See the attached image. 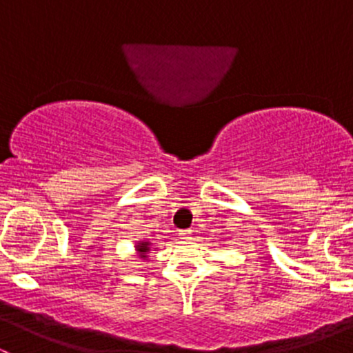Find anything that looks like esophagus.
Masks as SVG:
<instances>
[{
	"label": "esophagus",
	"mask_w": 353,
	"mask_h": 353,
	"mask_svg": "<svg viewBox=\"0 0 353 353\" xmlns=\"http://www.w3.org/2000/svg\"><path fill=\"white\" fill-rule=\"evenodd\" d=\"M191 236H193V234H191V230H179V237L183 241H190Z\"/></svg>",
	"instance_id": "esophagus-1"
}]
</instances>
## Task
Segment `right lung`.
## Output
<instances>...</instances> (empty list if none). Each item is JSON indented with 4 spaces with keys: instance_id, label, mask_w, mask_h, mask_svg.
Segmentation results:
<instances>
[{
    "instance_id": "1",
    "label": "right lung",
    "mask_w": 353,
    "mask_h": 353,
    "mask_svg": "<svg viewBox=\"0 0 353 353\" xmlns=\"http://www.w3.org/2000/svg\"><path fill=\"white\" fill-rule=\"evenodd\" d=\"M150 245H152L150 241H138L137 245H134V249H137L138 256H140L141 259L148 258V252H150Z\"/></svg>"
}]
</instances>
